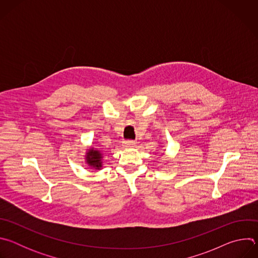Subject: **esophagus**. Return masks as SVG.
<instances>
[{
    "instance_id": "obj_1",
    "label": "esophagus",
    "mask_w": 258,
    "mask_h": 258,
    "mask_svg": "<svg viewBox=\"0 0 258 258\" xmlns=\"http://www.w3.org/2000/svg\"><path fill=\"white\" fill-rule=\"evenodd\" d=\"M135 145H136V142L133 140L124 141V146L126 147V148H132V147H135Z\"/></svg>"
}]
</instances>
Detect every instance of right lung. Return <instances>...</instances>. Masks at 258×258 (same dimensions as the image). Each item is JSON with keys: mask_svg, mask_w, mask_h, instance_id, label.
I'll return each instance as SVG.
<instances>
[{"mask_svg": "<svg viewBox=\"0 0 258 258\" xmlns=\"http://www.w3.org/2000/svg\"><path fill=\"white\" fill-rule=\"evenodd\" d=\"M101 153L99 151H95L93 149L89 150L87 153V162L92 166L96 168L101 167Z\"/></svg>", "mask_w": 258, "mask_h": 258, "instance_id": "right-lung-1", "label": "right lung"}]
</instances>
